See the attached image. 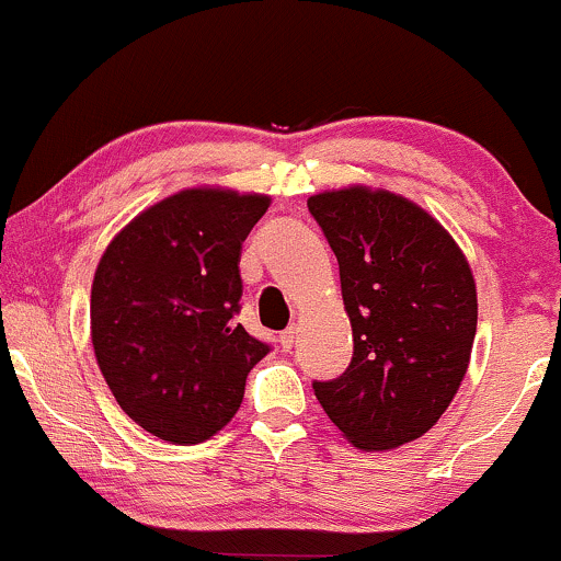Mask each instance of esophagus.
<instances>
[{"instance_id":"esophagus-1","label":"esophagus","mask_w":561,"mask_h":561,"mask_svg":"<svg viewBox=\"0 0 561 561\" xmlns=\"http://www.w3.org/2000/svg\"><path fill=\"white\" fill-rule=\"evenodd\" d=\"M295 342H298V327H289L285 332L279 334V345L285 350H293Z\"/></svg>"}]
</instances>
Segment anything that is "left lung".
I'll return each instance as SVG.
<instances>
[{"label": "left lung", "instance_id": "1", "mask_svg": "<svg viewBox=\"0 0 561 561\" xmlns=\"http://www.w3.org/2000/svg\"><path fill=\"white\" fill-rule=\"evenodd\" d=\"M340 263L353 360L313 381L357 449L421 438L455 400L478 327L476 279L451 234L413 201L355 185L308 198Z\"/></svg>", "mask_w": 561, "mask_h": 561}]
</instances>
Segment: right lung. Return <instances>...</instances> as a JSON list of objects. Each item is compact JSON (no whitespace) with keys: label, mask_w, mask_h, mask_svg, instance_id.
Wrapping results in <instances>:
<instances>
[{"label":"right lung","mask_w":561,"mask_h":561,"mask_svg":"<svg viewBox=\"0 0 561 561\" xmlns=\"http://www.w3.org/2000/svg\"><path fill=\"white\" fill-rule=\"evenodd\" d=\"M272 198L191 187L138 214L101 255L91 340L119 408L148 434L198 444L238 413L268 353L240 313V251Z\"/></svg>","instance_id":"obj_1"}]
</instances>
